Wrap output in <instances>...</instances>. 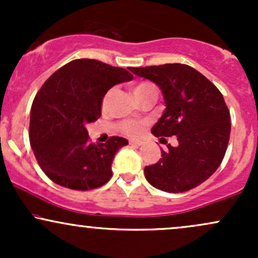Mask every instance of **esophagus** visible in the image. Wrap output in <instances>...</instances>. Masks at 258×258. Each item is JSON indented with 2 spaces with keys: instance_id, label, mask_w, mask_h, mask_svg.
I'll list each match as a JSON object with an SVG mask.
<instances>
[{
  "instance_id": "1",
  "label": "esophagus",
  "mask_w": 258,
  "mask_h": 258,
  "mask_svg": "<svg viewBox=\"0 0 258 258\" xmlns=\"http://www.w3.org/2000/svg\"><path fill=\"white\" fill-rule=\"evenodd\" d=\"M130 144H131V146L139 147V146H142V144H143V142H142V141H130Z\"/></svg>"
}]
</instances>
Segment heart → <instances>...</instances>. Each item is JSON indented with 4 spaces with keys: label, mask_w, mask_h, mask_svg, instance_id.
<instances>
[{
    "label": "heart",
    "mask_w": 258,
    "mask_h": 258,
    "mask_svg": "<svg viewBox=\"0 0 258 258\" xmlns=\"http://www.w3.org/2000/svg\"><path fill=\"white\" fill-rule=\"evenodd\" d=\"M153 92H158L156 87L150 82H139V84H136L133 86V94L137 99H141L142 97L147 96V94L153 93ZM106 99H108V96L105 97L104 100H103V105H105ZM120 131L123 133V135L130 136V137H136V136H139L142 132V128H143V125L138 121H132L127 120L121 122L119 125Z\"/></svg>",
    "instance_id": "b5f03b06"
}]
</instances>
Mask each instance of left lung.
I'll return each instance as SVG.
<instances>
[{"label":"left lung","instance_id":"obj_1","mask_svg":"<svg viewBox=\"0 0 258 258\" xmlns=\"http://www.w3.org/2000/svg\"><path fill=\"white\" fill-rule=\"evenodd\" d=\"M155 82L165 99L164 114L152 128L156 137L176 136L161 159L146 166L148 182L160 190L183 193L200 185L220 167L230 136V114L223 96L210 80L185 64L130 68Z\"/></svg>","mask_w":258,"mask_h":258}]
</instances>
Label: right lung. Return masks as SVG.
Here are the masks:
<instances>
[{
	"label": "right lung",
	"instance_id": "1",
	"mask_svg": "<svg viewBox=\"0 0 258 258\" xmlns=\"http://www.w3.org/2000/svg\"><path fill=\"white\" fill-rule=\"evenodd\" d=\"M133 79L122 68L75 59L49 76L31 105L29 138L38 165L49 179L74 190H91L111 178V162L128 141L91 143L85 125L102 114L103 97L112 86Z\"/></svg>",
	"mask_w": 258,
	"mask_h": 258
}]
</instances>
